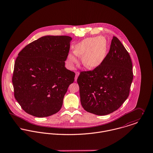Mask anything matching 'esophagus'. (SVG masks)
<instances>
[{
    "label": "esophagus",
    "mask_w": 153,
    "mask_h": 153,
    "mask_svg": "<svg viewBox=\"0 0 153 153\" xmlns=\"http://www.w3.org/2000/svg\"><path fill=\"white\" fill-rule=\"evenodd\" d=\"M79 75V72H76V73L75 78H74V81H75V82H76V81H77V77H78Z\"/></svg>",
    "instance_id": "obj_1"
}]
</instances>
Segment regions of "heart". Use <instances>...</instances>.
Instances as JSON below:
<instances>
[{
  "instance_id": "obj_1",
  "label": "heart",
  "mask_w": 153,
  "mask_h": 153,
  "mask_svg": "<svg viewBox=\"0 0 153 153\" xmlns=\"http://www.w3.org/2000/svg\"><path fill=\"white\" fill-rule=\"evenodd\" d=\"M108 53L107 40L102 37H88L75 46L74 52H69L67 63L70 68L79 62V56H82L84 66L88 69H94L100 66Z\"/></svg>"
}]
</instances>
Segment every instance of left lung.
Here are the masks:
<instances>
[{"mask_svg":"<svg viewBox=\"0 0 153 153\" xmlns=\"http://www.w3.org/2000/svg\"><path fill=\"white\" fill-rule=\"evenodd\" d=\"M129 53L114 36L102 65L78 77L80 102L87 112L104 116L117 110L128 98L133 79Z\"/></svg>","mask_w":153,"mask_h":153,"instance_id":"left-lung-1","label":"left lung"}]
</instances>
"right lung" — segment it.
<instances>
[{
	"mask_svg": "<svg viewBox=\"0 0 153 153\" xmlns=\"http://www.w3.org/2000/svg\"><path fill=\"white\" fill-rule=\"evenodd\" d=\"M71 40L68 36H43L19 53L12 83L15 97L27 113L45 117L61 109L75 77L65 68Z\"/></svg>",
	"mask_w": 153,
	"mask_h": 153,
	"instance_id": "add662e5",
	"label": "right lung"
}]
</instances>
